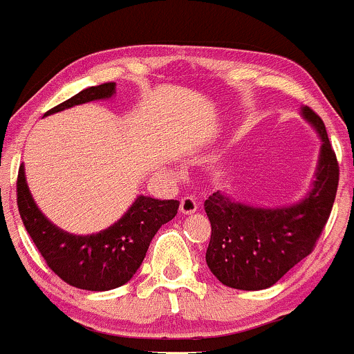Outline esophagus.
Returning a JSON list of instances; mask_svg holds the SVG:
<instances>
[{
	"mask_svg": "<svg viewBox=\"0 0 354 354\" xmlns=\"http://www.w3.org/2000/svg\"><path fill=\"white\" fill-rule=\"evenodd\" d=\"M198 207V202L197 198L194 196H185L184 198L180 201V212L185 214V216H189V214H194Z\"/></svg>",
	"mask_w": 354,
	"mask_h": 354,
	"instance_id": "1",
	"label": "esophagus"
}]
</instances>
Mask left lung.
Returning <instances> with one entry per match:
<instances>
[{
  "label": "left lung",
  "instance_id": "obj_1",
  "mask_svg": "<svg viewBox=\"0 0 354 354\" xmlns=\"http://www.w3.org/2000/svg\"><path fill=\"white\" fill-rule=\"evenodd\" d=\"M301 115L321 140L311 187L295 204L257 207L214 192L204 202L212 225L205 263L224 286L242 291L271 288L309 256L335 202L339 167L323 120L309 106Z\"/></svg>",
  "mask_w": 354,
  "mask_h": 354
}]
</instances>
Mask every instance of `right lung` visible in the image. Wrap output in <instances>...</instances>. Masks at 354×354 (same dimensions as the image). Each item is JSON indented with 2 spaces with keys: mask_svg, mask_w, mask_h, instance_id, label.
Returning <instances> with one entry per match:
<instances>
[{
  "mask_svg": "<svg viewBox=\"0 0 354 354\" xmlns=\"http://www.w3.org/2000/svg\"><path fill=\"white\" fill-rule=\"evenodd\" d=\"M115 83L90 86L51 109L45 115L95 100H110ZM18 210L26 232L48 268L66 284L85 291H110L129 283L144 261L157 230L176 217L178 201L138 196L129 210L100 232L71 234L55 225L31 196L25 165L18 172Z\"/></svg>",
  "mask_w": 354,
  "mask_h": 354,
  "instance_id": "add662e5",
  "label": "right lung"
}]
</instances>
